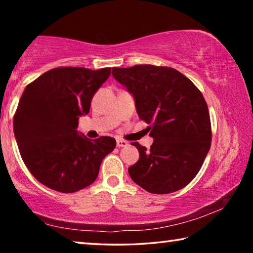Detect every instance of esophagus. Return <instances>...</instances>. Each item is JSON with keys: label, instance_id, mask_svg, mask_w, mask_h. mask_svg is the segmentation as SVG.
<instances>
[{"label": "esophagus", "instance_id": "34e87169", "mask_svg": "<svg viewBox=\"0 0 253 253\" xmlns=\"http://www.w3.org/2000/svg\"><path fill=\"white\" fill-rule=\"evenodd\" d=\"M116 144H117V147H126L128 145L126 140H124V139H117Z\"/></svg>", "mask_w": 253, "mask_h": 253}]
</instances>
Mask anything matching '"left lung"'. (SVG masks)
<instances>
[{
    "label": "left lung",
    "mask_w": 253,
    "mask_h": 253,
    "mask_svg": "<svg viewBox=\"0 0 253 253\" xmlns=\"http://www.w3.org/2000/svg\"><path fill=\"white\" fill-rule=\"evenodd\" d=\"M130 92L138 117L149 124L151 149L138 143L139 160L128 169L132 181L153 194L173 193L193 179L211 147L208 105L195 84L169 67L113 68Z\"/></svg>",
    "instance_id": "1"
}]
</instances>
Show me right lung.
<instances>
[{"label": "right lung", "instance_id": "add662e5", "mask_svg": "<svg viewBox=\"0 0 253 253\" xmlns=\"http://www.w3.org/2000/svg\"><path fill=\"white\" fill-rule=\"evenodd\" d=\"M110 68L62 67L44 72L25 87L13 118L21 157L38 181L51 190L74 193L96 181L102 160L116 147L113 137L79 134L93 95Z\"/></svg>", "mask_w": 253, "mask_h": 253}]
</instances>
